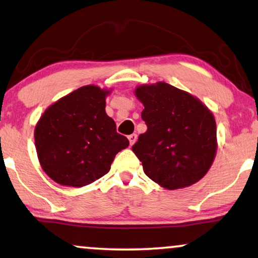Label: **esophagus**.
Segmentation results:
<instances>
[{"instance_id":"obj_1","label":"esophagus","mask_w":258,"mask_h":258,"mask_svg":"<svg viewBox=\"0 0 258 258\" xmlns=\"http://www.w3.org/2000/svg\"><path fill=\"white\" fill-rule=\"evenodd\" d=\"M137 139H138V136H137V134H134V133H133V134H131V136H128V140H130V144H131V146L136 144Z\"/></svg>"}]
</instances>
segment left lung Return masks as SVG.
Wrapping results in <instances>:
<instances>
[{
    "label": "left lung",
    "instance_id": "obj_1",
    "mask_svg": "<svg viewBox=\"0 0 258 258\" xmlns=\"http://www.w3.org/2000/svg\"><path fill=\"white\" fill-rule=\"evenodd\" d=\"M147 131L132 150L147 177L167 189L203 178L217 150L216 121L209 109L189 93L165 83L139 86Z\"/></svg>",
    "mask_w": 258,
    "mask_h": 258
}]
</instances>
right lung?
<instances>
[{"instance_id": "1", "label": "right lung", "mask_w": 258, "mask_h": 258, "mask_svg": "<svg viewBox=\"0 0 258 258\" xmlns=\"http://www.w3.org/2000/svg\"><path fill=\"white\" fill-rule=\"evenodd\" d=\"M109 92L84 86L55 102L35 126L36 153L44 172L59 185L83 187L109 172L113 158L127 148L105 113Z\"/></svg>"}]
</instances>
